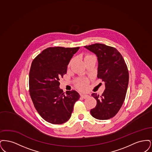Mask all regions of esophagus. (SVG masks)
<instances>
[{"mask_svg": "<svg viewBox=\"0 0 152 152\" xmlns=\"http://www.w3.org/2000/svg\"><path fill=\"white\" fill-rule=\"evenodd\" d=\"M89 96L88 94H81V97L82 99H87V97H88Z\"/></svg>", "mask_w": 152, "mask_h": 152, "instance_id": "obj_1", "label": "esophagus"}]
</instances>
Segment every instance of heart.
<instances>
[{
    "instance_id": "heart-1",
    "label": "heart",
    "mask_w": 152,
    "mask_h": 152,
    "mask_svg": "<svg viewBox=\"0 0 152 152\" xmlns=\"http://www.w3.org/2000/svg\"><path fill=\"white\" fill-rule=\"evenodd\" d=\"M89 56V55H87L86 56ZM77 86L79 87L80 89H81V90L86 89L87 86H88V83H87V81L86 80H82V81H80L79 84H77Z\"/></svg>"
}]
</instances>
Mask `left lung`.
Wrapping results in <instances>:
<instances>
[{
	"instance_id": "8db88e82",
	"label": "left lung",
	"mask_w": 152,
	"mask_h": 152,
	"mask_svg": "<svg viewBox=\"0 0 152 152\" xmlns=\"http://www.w3.org/2000/svg\"><path fill=\"white\" fill-rule=\"evenodd\" d=\"M94 53L98 60L97 77L105 83L101 96L94 93L97 101L91 114L98 120H108L116 115L125 100L129 83L128 67L121 53L115 48L103 44L84 46Z\"/></svg>"
}]
</instances>
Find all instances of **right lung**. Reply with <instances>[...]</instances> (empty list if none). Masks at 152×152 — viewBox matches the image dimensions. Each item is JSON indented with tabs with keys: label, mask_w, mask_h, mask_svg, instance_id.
Returning a JSON list of instances; mask_svg holds the SVG:
<instances>
[{
	"label": "right lung",
	"mask_w": 152,
	"mask_h": 152,
	"mask_svg": "<svg viewBox=\"0 0 152 152\" xmlns=\"http://www.w3.org/2000/svg\"><path fill=\"white\" fill-rule=\"evenodd\" d=\"M80 47H50L33 60L29 73L30 96L34 107L44 120L61 124L71 117L75 103L80 98L76 91L60 89L59 80Z\"/></svg>",
	"instance_id": "add662e5"
}]
</instances>
